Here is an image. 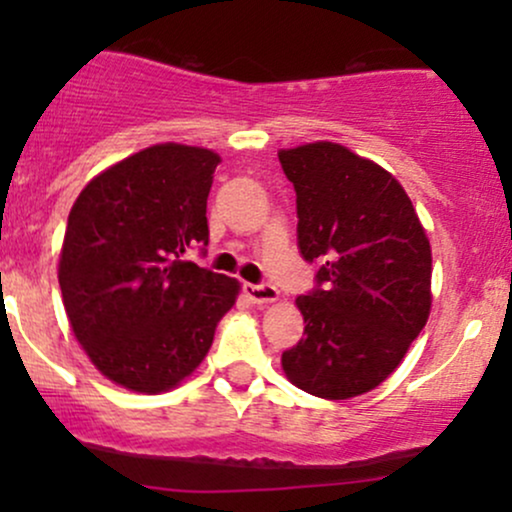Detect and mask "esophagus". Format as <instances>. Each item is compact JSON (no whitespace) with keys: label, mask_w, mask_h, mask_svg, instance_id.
Wrapping results in <instances>:
<instances>
[{"label":"esophagus","mask_w":512,"mask_h":512,"mask_svg":"<svg viewBox=\"0 0 512 512\" xmlns=\"http://www.w3.org/2000/svg\"><path fill=\"white\" fill-rule=\"evenodd\" d=\"M245 296L250 298L252 303H274L279 301V289L272 284H245Z\"/></svg>","instance_id":"1"}]
</instances>
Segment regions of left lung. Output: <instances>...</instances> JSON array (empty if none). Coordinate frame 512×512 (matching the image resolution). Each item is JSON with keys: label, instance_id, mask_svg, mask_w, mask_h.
<instances>
[{"label": "left lung", "instance_id": "8db88e82", "mask_svg": "<svg viewBox=\"0 0 512 512\" xmlns=\"http://www.w3.org/2000/svg\"><path fill=\"white\" fill-rule=\"evenodd\" d=\"M296 190L298 248L320 262L298 296L305 337L284 351L286 378L308 395L349 399L402 363L431 313V243L404 187L342 144L279 151Z\"/></svg>", "mask_w": 512, "mask_h": 512}]
</instances>
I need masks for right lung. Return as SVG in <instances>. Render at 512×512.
Returning a JSON list of instances; mask_svg holds the SVG:
<instances>
[{"label": "right lung", "mask_w": 512, "mask_h": 512, "mask_svg": "<svg viewBox=\"0 0 512 512\" xmlns=\"http://www.w3.org/2000/svg\"><path fill=\"white\" fill-rule=\"evenodd\" d=\"M219 154L156 144L96 175L69 211L60 289L74 337L108 380L166 392L195 370L240 284L180 260L209 243Z\"/></svg>", "instance_id": "add662e5"}]
</instances>
